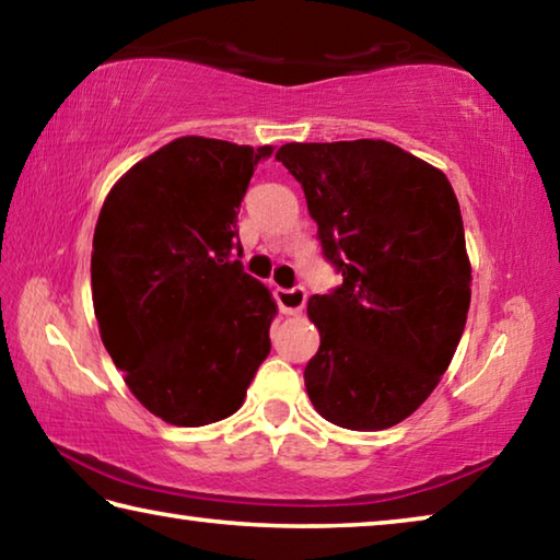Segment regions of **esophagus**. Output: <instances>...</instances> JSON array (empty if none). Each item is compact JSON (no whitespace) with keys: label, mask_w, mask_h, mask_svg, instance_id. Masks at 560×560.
<instances>
[{"label":"esophagus","mask_w":560,"mask_h":560,"mask_svg":"<svg viewBox=\"0 0 560 560\" xmlns=\"http://www.w3.org/2000/svg\"><path fill=\"white\" fill-rule=\"evenodd\" d=\"M277 301L281 314H301L303 306H306V289L293 287V289H277Z\"/></svg>","instance_id":"34e87169"}]
</instances>
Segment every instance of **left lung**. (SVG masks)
Wrapping results in <instances>:
<instances>
[{
    "instance_id": "1",
    "label": "left lung",
    "mask_w": 560,
    "mask_h": 560,
    "mask_svg": "<svg viewBox=\"0 0 560 560\" xmlns=\"http://www.w3.org/2000/svg\"><path fill=\"white\" fill-rule=\"evenodd\" d=\"M324 257L343 283L308 299L318 353L303 381L346 430H387L438 387L467 324L471 264L442 170L385 140L287 143Z\"/></svg>"
}]
</instances>
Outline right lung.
Listing matches in <instances>:
<instances>
[{"instance_id": "right-lung-1", "label": "right lung", "mask_w": 560, "mask_h": 560, "mask_svg": "<svg viewBox=\"0 0 560 560\" xmlns=\"http://www.w3.org/2000/svg\"><path fill=\"white\" fill-rule=\"evenodd\" d=\"M271 153L177 138L132 165L101 207L91 254L101 340L167 424L234 415L271 350L277 301L234 259L236 210Z\"/></svg>"}]
</instances>
